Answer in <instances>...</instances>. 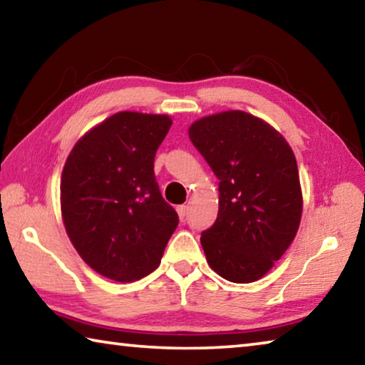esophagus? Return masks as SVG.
Returning a JSON list of instances; mask_svg holds the SVG:
<instances>
[{"mask_svg":"<svg viewBox=\"0 0 365 365\" xmlns=\"http://www.w3.org/2000/svg\"><path fill=\"white\" fill-rule=\"evenodd\" d=\"M177 214L178 217H180V220H183L185 217H187V206H177Z\"/></svg>","mask_w":365,"mask_h":365,"instance_id":"obj_1","label":"esophagus"}]
</instances>
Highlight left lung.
Listing matches in <instances>:
<instances>
[{"instance_id":"left-lung-1","label":"left lung","mask_w":365,"mask_h":365,"mask_svg":"<svg viewBox=\"0 0 365 365\" xmlns=\"http://www.w3.org/2000/svg\"><path fill=\"white\" fill-rule=\"evenodd\" d=\"M188 137L219 178V212L201 235L207 264L222 279L251 283L267 274L298 233L302 191L283 135L245 110L201 117Z\"/></svg>"}]
</instances>
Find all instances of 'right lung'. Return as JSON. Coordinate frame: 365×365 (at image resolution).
I'll return each instance as SVG.
<instances>
[{"instance_id": "add662e5", "label": "right lung", "mask_w": 365, "mask_h": 365, "mask_svg": "<svg viewBox=\"0 0 365 365\" xmlns=\"http://www.w3.org/2000/svg\"><path fill=\"white\" fill-rule=\"evenodd\" d=\"M168 114L120 110L90 128L61 175V214L73 248L98 274L130 283L156 270L178 225L154 177Z\"/></svg>"}]
</instances>
